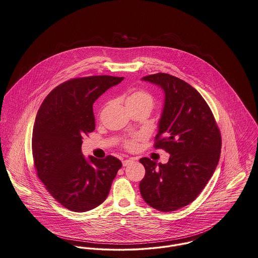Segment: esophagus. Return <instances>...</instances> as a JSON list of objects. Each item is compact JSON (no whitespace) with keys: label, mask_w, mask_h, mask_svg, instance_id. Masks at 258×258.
Wrapping results in <instances>:
<instances>
[{"label":"esophagus","mask_w":258,"mask_h":258,"mask_svg":"<svg viewBox=\"0 0 258 258\" xmlns=\"http://www.w3.org/2000/svg\"><path fill=\"white\" fill-rule=\"evenodd\" d=\"M133 163H134L133 159H128V160H124L122 162V164H123V166H127V165H130V164H133Z\"/></svg>","instance_id":"34e87169"}]
</instances>
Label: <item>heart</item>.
I'll return each mask as SVG.
<instances>
[{"mask_svg":"<svg viewBox=\"0 0 258 258\" xmlns=\"http://www.w3.org/2000/svg\"><path fill=\"white\" fill-rule=\"evenodd\" d=\"M125 103L129 110L132 109H145L151 111L154 107V97L151 94L146 91H135L128 94L125 98ZM144 139L143 134H136L130 138L122 141V146L125 150L133 152L138 148V144Z\"/></svg>","mask_w":258,"mask_h":258,"instance_id":"heart-1","label":"heart"}]
</instances>
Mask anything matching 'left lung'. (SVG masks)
<instances>
[{
	"mask_svg": "<svg viewBox=\"0 0 258 258\" xmlns=\"http://www.w3.org/2000/svg\"><path fill=\"white\" fill-rule=\"evenodd\" d=\"M143 80L164 89V111L154 147L170 157L165 164L141 159L146 169L141 195L159 211H175L193 202L211 178L220 160L221 132L205 99L186 82L164 73Z\"/></svg>",
	"mask_w": 258,
	"mask_h": 258,
	"instance_id": "8db88e82",
	"label": "left lung"
}]
</instances>
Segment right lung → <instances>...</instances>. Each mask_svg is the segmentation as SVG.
Listing matches in <instances>:
<instances>
[{"mask_svg":"<svg viewBox=\"0 0 258 258\" xmlns=\"http://www.w3.org/2000/svg\"><path fill=\"white\" fill-rule=\"evenodd\" d=\"M123 77L71 79L56 87L38 109L32 130L33 165L47 191L74 212L90 211L106 199L122 163L83 156V136L95 128L93 104Z\"/></svg>","mask_w":258,"mask_h":258,"instance_id":"add662e5","label":"right lung"}]
</instances>
